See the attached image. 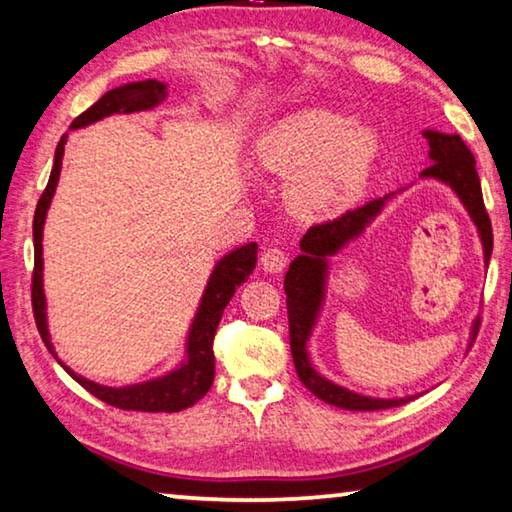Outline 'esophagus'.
I'll use <instances>...</instances> for the list:
<instances>
[{
    "instance_id": "34e87169",
    "label": "esophagus",
    "mask_w": 512,
    "mask_h": 512,
    "mask_svg": "<svg viewBox=\"0 0 512 512\" xmlns=\"http://www.w3.org/2000/svg\"><path fill=\"white\" fill-rule=\"evenodd\" d=\"M287 262H289L287 250L280 246H268L262 253V266L268 273H280L282 268L287 266Z\"/></svg>"
}]
</instances>
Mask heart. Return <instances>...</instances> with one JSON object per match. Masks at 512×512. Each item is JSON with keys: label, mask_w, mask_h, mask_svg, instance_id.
I'll list each match as a JSON object with an SVG mask.
<instances>
[{"label": "heart", "mask_w": 512, "mask_h": 512, "mask_svg": "<svg viewBox=\"0 0 512 512\" xmlns=\"http://www.w3.org/2000/svg\"><path fill=\"white\" fill-rule=\"evenodd\" d=\"M379 142L370 128L329 108H309L277 124L259 146L268 169L291 180L298 212L318 214L354 201L366 185Z\"/></svg>", "instance_id": "heart-1"}]
</instances>
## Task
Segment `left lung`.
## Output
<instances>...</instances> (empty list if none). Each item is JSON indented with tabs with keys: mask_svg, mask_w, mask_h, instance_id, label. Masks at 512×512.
Wrapping results in <instances>:
<instances>
[{
	"mask_svg": "<svg viewBox=\"0 0 512 512\" xmlns=\"http://www.w3.org/2000/svg\"><path fill=\"white\" fill-rule=\"evenodd\" d=\"M424 140L429 142V158L433 160L431 167L422 171L424 178H438L447 183L454 192L461 196L463 205L470 212L472 221L479 228L483 241L485 259H490L492 253V223L488 210L483 205L479 173H476V160L467 144L458 135H445L436 131H424ZM384 207V198H375L366 205L354 207V210L343 212L336 219L323 223H314L302 237L300 248L302 255L293 259L289 273L284 277V293H287V311H289V339H291V354L296 363V372L302 384L320 400L339 406L345 411H381L393 409L411 402L413 397L404 400H375V397H363L345 388L332 384L325 377L311 368L307 341L314 327L316 314L323 300V284H325V257L334 255L341 250L350 239L359 237L366 223ZM479 329V323H476Z\"/></svg>",
	"mask_w": 512,
	"mask_h": 512,
	"instance_id": "left-lung-1",
	"label": "left lung"
}]
</instances>
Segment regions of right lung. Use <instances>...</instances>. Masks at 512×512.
I'll use <instances>...</instances> for the list:
<instances>
[{
	"instance_id": "1",
	"label": "right lung",
	"mask_w": 512,
	"mask_h": 512,
	"mask_svg": "<svg viewBox=\"0 0 512 512\" xmlns=\"http://www.w3.org/2000/svg\"><path fill=\"white\" fill-rule=\"evenodd\" d=\"M167 97V85L160 81H140L128 83L124 88H115L103 94V97L90 106L83 115L76 117L69 128L88 126L92 121H99L108 115H121V112H137L149 110ZM67 133L60 137L56 146L54 169H51L49 183L42 192L40 201L36 205V216H33V277H31V305L33 316H36L38 332L45 341L47 350L54 354V345L49 341L47 332V316H45V291H42V225H45V216L49 210L51 196L56 192L60 164H63ZM257 262V244H246L230 255H225L219 264L214 266V273L207 282V289L203 293L201 307L192 323V332H189V345H187V363H183L178 370L169 372L167 377L146 381V384H135L126 388H108L99 386L90 379H83L76 372L63 366L69 375H72L79 384L90 391L97 400L106 402L121 411H144V413H176L183 411L187 406L196 404L201 397L210 391L214 381V334L216 327L221 323L223 309L228 307L230 298L235 296L237 287H241L253 273Z\"/></svg>"
}]
</instances>
